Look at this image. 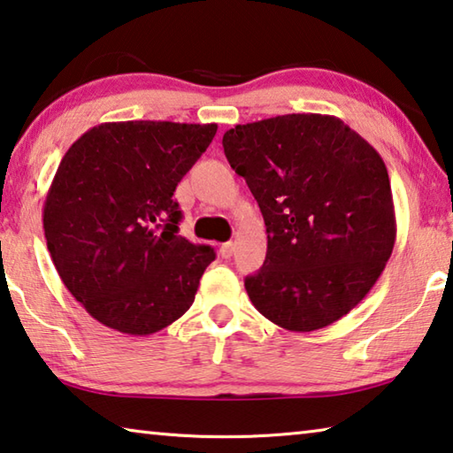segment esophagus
Listing matches in <instances>:
<instances>
[{
	"label": "esophagus",
	"instance_id": "34e87169",
	"mask_svg": "<svg viewBox=\"0 0 453 453\" xmlns=\"http://www.w3.org/2000/svg\"><path fill=\"white\" fill-rule=\"evenodd\" d=\"M233 253H234V242L228 241L225 244H220V257L222 258H231Z\"/></svg>",
	"mask_w": 453,
	"mask_h": 453
}]
</instances>
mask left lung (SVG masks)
Listing matches in <instances>:
<instances>
[{
	"mask_svg": "<svg viewBox=\"0 0 453 453\" xmlns=\"http://www.w3.org/2000/svg\"><path fill=\"white\" fill-rule=\"evenodd\" d=\"M222 146L266 226L265 263L244 279L258 313L301 333L349 313L395 244L389 174L375 148L323 114L239 124Z\"/></svg>",
	"mask_w": 453,
	"mask_h": 453,
	"instance_id": "1",
	"label": "left lung"
}]
</instances>
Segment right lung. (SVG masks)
I'll return each instance as SVG.
<instances>
[{
    "label": "right lung",
    "mask_w": 453,
    "mask_h": 453,
    "mask_svg": "<svg viewBox=\"0 0 453 453\" xmlns=\"http://www.w3.org/2000/svg\"><path fill=\"white\" fill-rule=\"evenodd\" d=\"M217 124L106 122L70 146L43 204L59 279L96 321L152 335L182 317L214 261L178 234L173 198Z\"/></svg>",
    "instance_id": "obj_1"
}]
</instances>
